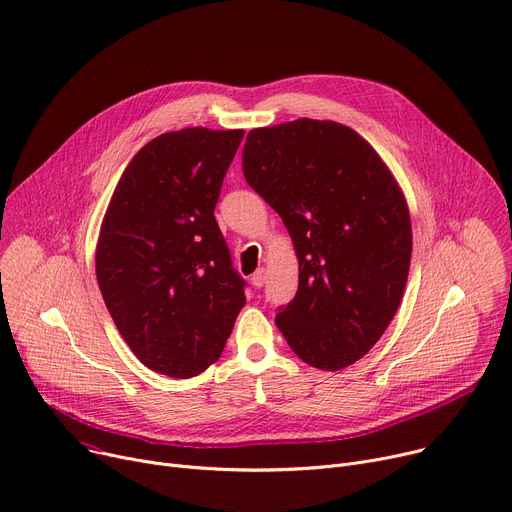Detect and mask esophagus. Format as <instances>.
<instances>
[{"mask_svg":"<svg viewBox=\"0 0 512 512\" xmlns=\"http://www.w3.org/2000/svg\"><path fill=\"white\" fill-rule=\"evenodd\" d=\"M265 280H267V271L261 267V269H257L253 275H251V284L255 286V288H261L263 284H265Z\"/></svg>","mask_w":512,"mask_h":512,"instance_id":"1","label":"esophagus"}]
</instances>
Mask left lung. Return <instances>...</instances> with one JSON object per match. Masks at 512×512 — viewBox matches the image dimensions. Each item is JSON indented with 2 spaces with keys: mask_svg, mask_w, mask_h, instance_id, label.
<instances>
[{
  "mask_svg": "<svg viewBox=\"0 0 512 512\" xmlns=\"http://www.w3.org/2000/svg\"><path fill=\"white\" fill-rule=\"evenodd\" d=\"M243 173L282 216L300 263L277 329L312 367L353 365L380 341L406 286L412 226L398 181L353 128L310 118L253 128Z\"/></svg>",
  "mask_w": 512,
  "mask_h": 512,
  "instance_id": "obj_1",
  "label": "left lung"
}]
</instances>
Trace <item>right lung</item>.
Instances as JSON below:
<instances>
[{"label":"right lung","mask_w":512,"mask_h":512,"mask_svg":"<svg viewBox=\"0 0 512 512\" xmlns=\"http://www.w3.org/2000/svg\"><path fill=\"white\" fill-rule=\"evenodd\" d=\"M245 130L165 132L124 169L102 220L96 275L122 339L149 369L194 378L226 345L245 306L214 218Z\"/></svg>","instance_id":"obj_1"}]
</instances>
